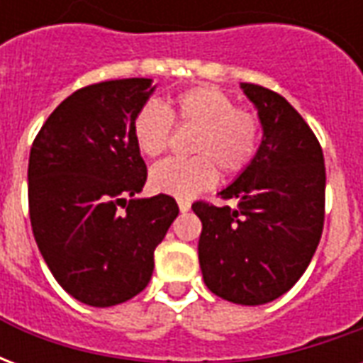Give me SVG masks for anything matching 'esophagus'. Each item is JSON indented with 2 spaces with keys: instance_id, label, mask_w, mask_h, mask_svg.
Here are the masks:
<instances>
[{
  "instance_id": "obj_1",
  "label": "esophagus",
  "mask_w": 363,
  "mask_h": 363,
  "mask_svg": "<svg viewBox=\"0 0 363 363\" xmlns=\"http://www.w3.org/2000/svg\"><path fill=\"white\" fill-rule=\"evenodd\" d=\"M179 210H181V212H189L190 210L189 200H179Z\"/></svg>"
}]
</instances>
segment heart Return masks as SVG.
<instances>
[{
  "label": "heart",
  "instance_id": "1",
  "mask_svg": "<svg viewBox=\"0 0 363 363\" xmlns=\"http://www.w3.org/2000/svg\"><path fill=\"white\" fill-rule=\"evenodd\" d=\"M173 122L196 130L190 142V159H167L151 169L155 192L192 198L212 189L218 169L237 177L249 169L260 147L262 126L259 114L237 106L233 96L213 85H198L171 99V103H145L135 112L132 135L145 157H159L171 143Z\"/></svg>",
  "mask_w": 363,
  "mask_h": 363
}]
</instances>
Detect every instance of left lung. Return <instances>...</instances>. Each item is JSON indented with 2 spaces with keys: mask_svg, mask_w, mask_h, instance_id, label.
Listing matches in <instances>:
<instances>
[{
  "mask_svg": "<svg viewBox=\"0 0 363 363\" xmlns=\"http://www.w3.org/2000/svg\"><path fill=\"white\" fill-rule=\"evenodd\" d=\"M259 111L262 142L249 169L221 190L237 208L198 200V259L208 289L231 303L262 305L309 267L325 223V159L301 114L278 93L241 83Z\"/></svg>",
  "mask_w": 363,
  "mask_h": 363,
  "instance_id": "8db88e82",
  "label": "left lung"
}]
</instances>
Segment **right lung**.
<instances>
[{
  "label": "right lung",
  "mask_w": 363,
  "mask_h": 363,
  "mask_svg": "<svg viewBox=\"0 0 363 363\" xmlns=\"http://www.w3.org/2000/svg\"><path fill=\"white\" fill-rule=\"evenodd\" d=\"M153 89L145 77L77 89L30 147L33 235L60 286L91 307L124 303L150 284L153 251L179 216L173 196L135 198L147 167L132 122Z\"/></svg>",
  "instance_id": "1"
}]
</instances>
